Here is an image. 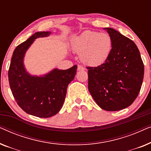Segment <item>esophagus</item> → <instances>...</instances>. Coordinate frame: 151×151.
Returning a JSON list of instances; mask_svg holds the SVG:
<instances>
[{"label": "esophagus", "mask_w": 151, "mask_h": 151, "mask_svg": "<svg viewBox=\"0 0 151 151\" xmlns=\"http://www.w3.org/2000/svg\"><path fill=\"white\" fill-rule=\"evenodd\" d=\"M84 68L82 67L81 65H78V71H84Z\"/></svg>", "instance_id": "1"}]
</instances>
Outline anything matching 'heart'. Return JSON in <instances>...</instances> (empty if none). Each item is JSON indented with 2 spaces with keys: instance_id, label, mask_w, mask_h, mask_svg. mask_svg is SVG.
Segmentation results:
<instances>
[{
  "instance_id": "obj_1",
  "label": "heart",
  "mask_w": 151,
  "mask_h": 151,
  "mask_svg": "<svg viewBox=\"0 0 151 151\" xmlns=\"http://www.w3.org/2000/svg\"><path fill=\"white\" fill-rule=\"evenodd\" d=\"M112 47L111 36L106 33L85 31L72 40L71 47L86 65L97 67L104 63Z\"/></svg>"
}]
</instances>
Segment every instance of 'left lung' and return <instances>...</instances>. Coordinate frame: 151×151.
Instances as JSON below:
<instances>
[{
    "instance_id": "left-lung-1",
    "label": "left lung",
    "mask_w": 151,
    "mask_h": 151,
    "mask_svg": "<svg viewBox=\"0 0 151 151\" xmlns=\"http://www.w3.org/2000/svg\"><path fill=\"white\" fill-rule=\"evenodd\" d=\"M104 29L111 38V51L104 64L88 67V88L101 109L116 111L127 108L137 97L144 67L133 40L113 28Z\"/></svg>"
}]
</instances>
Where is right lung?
I'll use <instances>...</instances> for the list:
<instances>
[{
  "label": "right lung",
  "instance_id": "right-lung-1",
  "mask_svg": "<svg viewBox=\"0 0 151 151\" xmlns=\"http://www.w3.org/2000/svg\"><path fill=\"white\" fill-rule=\"evenodd\" d=\"M51 32H38L18 45L14 51L8 78L10 88L20 108L28 114L47 118L63 106L67 86L74 79L77 65L63 70L54 68L43 75H32L24 64L26 52L35 40L48 37Z\"/></svg>",
  "mask_w": 151,
  "mask_h": 151
}]
</instances>
